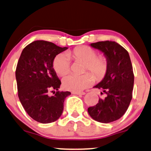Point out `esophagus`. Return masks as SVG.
Returning <instances> with one entry per match:
<instances>
[{"instance_id": "1", "label": "esophagus", "mask_w": 151, "mask_h": 151, "mask_svg": "<svg viewBox=\"0 0 151 151\" xmlns=\"http://www.w3.org/2000/svg\"><path fill=\"white\" fill-rule=\"evenodd\" d=\"M72 93L74 95H82L86 94L84 92H74V91L73 92H72Z\"/></svg>"}]
</instances>
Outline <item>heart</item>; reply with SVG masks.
Masks as SVG:
<instances>
[{
	"instance_id": "b5f03b06",
	"label": "heart",
	"mask_w": 151,
	"mask_h": 151,
	"mask_svg": "<svg viewBox=\"0 0 151 151\" xmlns=\"http://www.w3.org/2000/svg\"><path fill=\"white\" fill-rule=\"evenodd\" d=\"M76 60L84 62V71L89 70L96 79H100L106 74L107 62L104 57H97V51L88 46L76 47L72 52L68 53ZM53 69L58 75L65 76L70 72V58L65 53H59L55 57L53 63ZM94 81L91 74L85 73L82 75H69L63 80V85L67 90L79 92L86 88Z\"/></svg>"
}]
</instances>
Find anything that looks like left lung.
Instances as JSON below:
<instances>
[{"instance_id":"obj_1","label":"left lung","mask_w":151,"mask_h":151,"mask_svg":"<svg viewBox=\"0 0 151 151\" xmlns=\"http://www.w3.org/2000/svg\"><path fill=\"white\" fill-rule=\"evenodd\" d=\"M90 46L104 53L107 70L102 81L94 86L106 97L99 98L98 104L88 108V112L95 121L109 123L121 118L131 102L134 86L132 65L127 51L116 42H98Z\"/></svg>"}]
</instances>
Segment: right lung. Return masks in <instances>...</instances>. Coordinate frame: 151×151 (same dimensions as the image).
I'll return each instance as SVG.
<instances>
[{"mask_svg":"<svg viewBox=\"0 0 151 151\" xmlns=\"http://www.w3.org/2000/svg\"><path fill=\"white\" fill-rule=\"evenodd\" d=\"M66 49L50 42L34 41L23 49L19 59L15 73L19 98L28 115L39 123L58 120L65 99L71 94L58 91L61 82L53 68L55 57ZM50 91L55 95L50 96Z\"/></svg>","mask_w":151,"mask_h":151,"instance_id":"add662e5","label":"right lung"}]
</instances>
